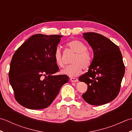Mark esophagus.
<instances>
[{"instance_id": "obj_1", "label": "esophagus", "mask_w": 132, "mask_h": 132, "mask_svg": "<svg viewBox=\"0 0 132 132\" xmlns=\"http://www.w3.org/2000/svg\"><path fill=\"white\" fill-rule=\"evenodd\" d=\"M70 80L72 82H78V80L77 78H71Z\"/></svg>"}]
</instances>
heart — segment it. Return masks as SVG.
Instances as JSON below:
<instances>
[{
    "mask_svg": "<svg viewBox=\"0 0 132 132\" xmlns=\"http://www.w3.org/2000/svg\"><path fill=\"white\" fill-rule=\"evenodd\" d=\"M67 46L71 52L75 53L71 61L72 64L67 67L62 72L69 77H75L79 75L82 69L87 70L91 66L92 62L91 53L87 50V47L83 42L74 40L67 43ZM54 58L56 64L61 68H63L65 63L63 58L62 52L60 47L54 50Z\"/></svg>",
    "mask_w": 132,
    "mask_h": 132,
    "instance_id": "obj_1",
    "label": "heart"
}]
</instances>
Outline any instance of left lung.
<instances>
[{"label":"left lung","instance_id":"obj_1","mask_svg":"<svg viewBox=\"0 0 132 132\" xmlns=\"http://www.w3.org/2000/svg\"><path fill=\"white\" fill-rule=\"evenodd\" d=\"M94 50V58L88 72L79 78L88 89L82 95L89 104L101 105L119 95L125 73V65L119 47L112 41L95 32L83 34Z\"/></svg>","mask_w":132,"mask_h":132}]
</instances>
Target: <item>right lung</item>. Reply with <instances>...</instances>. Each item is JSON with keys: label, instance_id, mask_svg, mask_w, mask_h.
<instances>
[{"label": "right lung", "instance_id": "right-lung-1", "mask_svg": "<svg viewBox=\"0 0 132 132\" xmlns=\"http://www.w3.org/2000/svg\"><path fill=\"white\" fill-rule=\"evenodd\" d=\"M61 35L36 34L16 50L11 61L10 83L20 104L30 109L47 108L68 83L66 75L59 71L54 58Z\"/></svg>", "mask_w": 132, "mask_h": 132}]
</instances>
